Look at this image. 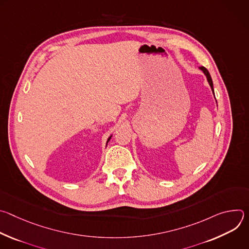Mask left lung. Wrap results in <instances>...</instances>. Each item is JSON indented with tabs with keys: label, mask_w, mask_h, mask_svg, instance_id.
Returning <instances> with one entry per match:
<instances>
[{
	"label": "left lung",
	"mask_w": 249,
	"mask_h": 249,
	"mask_svg": "<svg viewBox=\"0 0 249 249\" xmlns=\"http://www.w3.org/2000/svg\"><path fill=\"white\" fill-rule=\"evenodd\" d=\"M199 69L202 71V72L204 73V75L206 76L207 81H208V83H209V85H210V87H211V89H212V91H213V94L215 95V92H214V85H213V81H212V78H211L210 73L208 72V70H207L205 67H200Z\"/></svg>",
	"instance_id": "left-lung-1"
}]
</instances>
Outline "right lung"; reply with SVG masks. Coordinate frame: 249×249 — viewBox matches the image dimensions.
I'll list each match as a JSON object with an SVG mask.
<instances>
[{
  "instance_id": "right-lung-1",
  "label": "right lung",
  "mask_w": 249,
  "mask_h": 249,
  "mask_svg": "<svg viewBox=\"0 0 249 249\" xmlns=\"http://www.w3.org/2000/svg\"><path fill=\"white\" fill-rule=\"evenodd\" d=\"M111 137H112V135H111V136H110V137H109V138H108V139H107V142H106V146H107V143H108V142H109V141H110V139H111Z\"/></svg>"
}]
</instances>
